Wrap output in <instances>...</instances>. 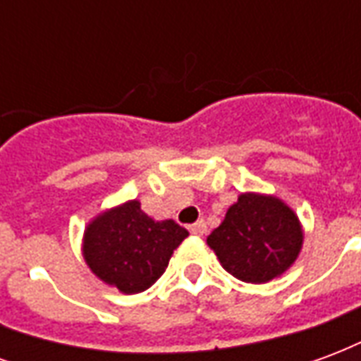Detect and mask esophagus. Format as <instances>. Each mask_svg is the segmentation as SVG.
I'll use <instances>...</instances> for the list:
<instances>
[{
  "label": "esophagus",
  "mask_w": 361,
  "mask_h": 361,
  "mask_svg": "<svg viewBox=\"0 0 361 361\" xmlns=\"http://www.w3.org/2000/svg\"><path fill=\"white\" fill-rule=\"evenodd\" d=\"M189 232L193 235H203L204 232H207V222H204V220H197L195 224L189 226Z\"/></svg>",
  "instance_id": "1"
}]
</instances>
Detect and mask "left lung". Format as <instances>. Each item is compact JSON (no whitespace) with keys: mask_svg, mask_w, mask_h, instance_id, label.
<instances>
[{"mask_svg":"<svg viewBox=\"0 0 361 361\" xmlns=\"http://www.w3.org/2000/svg\"><path fill=\"white\" fill-rule=\"evenodd\" d=\"M300 220L280 199L243 193L207 243L232 276L261 284L286 271L302 250Z\"/></svg>","mask_w":361,"mask_h":361,"instance_id":"obj_1","label":"left lung"}]
</instances>
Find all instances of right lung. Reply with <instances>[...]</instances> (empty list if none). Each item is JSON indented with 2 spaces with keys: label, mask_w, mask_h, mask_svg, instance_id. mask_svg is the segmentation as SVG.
<instances>
[{
  "label": "right lung",
  "mask_w": 361,
  "mask_h": 361,
  "mask_svg": "<svg viewBox=\"0 0 361 361\" xmlns=\"http://www.w3.org/2000/svg\"><path fill=\"white\" fill-rule=\"evenodd\" d=\"M188 235L173 220L157 222L139 201H129L92 220L82 255L98 279L123 294H139L164 274L173 250Z\"/></svg>",
  "instance_id": "obj_1"
}]
</instances>
